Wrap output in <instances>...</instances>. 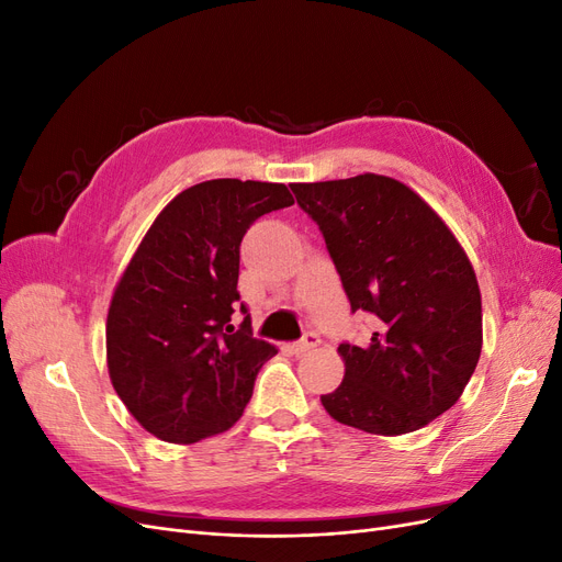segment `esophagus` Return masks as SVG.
Returning <instances> with one entry per match:
<instances>
[{
  "mask_svg": "<svg viewBox=\"0 0 562 562\" xmlns=\"http://www.w3.org/2000/svg\"><path fill=\"white\" fill-rule=\"evenodd\" d=\"M318 345H321V337L316 333H307L302 339H297V342L291 345V351L293 353H304V351H312Z\"/></svg>",
  "mask_w": 562,
  "mask_h": 562,
  "instance_id": "1",
  "label": "esophagus"
}]
</instances>
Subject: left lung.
Masks as SVG:
<instances>
[{
  "label": "left lung",
  "instance_id": "1",
  "mask_svg": "<svg viewBox=\"0 0 562 562\" xmlns=\"http://www.w3.org/2000/svg\"><path fill=\"white\" fill-rule=\"evenodd\" d=\"M318 225L351 312L375 316L363 347L339 345L345 380L321 396L347 427L401 436L459 401L483 347L475 271L438 213L375 173L291 184Z\"/></svg>",
  "mask_w": 562,
  "mask_h": 562
}]
</instances>
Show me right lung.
Here are the masks:
<instances>
[{"label": "right lung", "mask_w": 562, "mask_h": 562, "mask_svg": "<svg viewBox=\"0 0 562 562\" xmlns=\"http://www.w3.org/2000/svg\"><path fill=\"white\" fill-rule=\"evenodd\" d=\"M281 182L220 178L180 192L157 215L108 312L112 386L151 436L196 443L244 415L277 347L234 328L239 246L265 213L293 206Z\"/></svg>", "instance_id": "right-lung-1"}]
</instances>
